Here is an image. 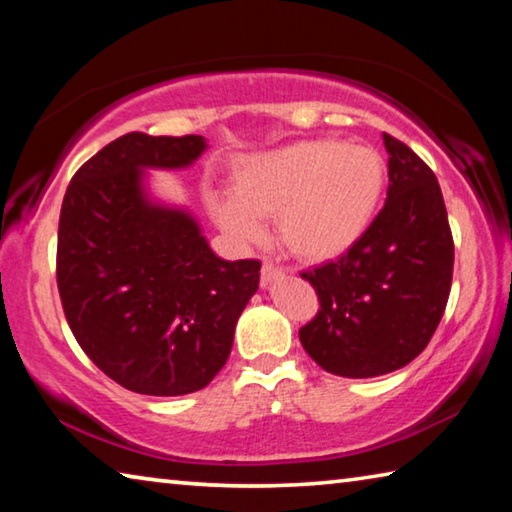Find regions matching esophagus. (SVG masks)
<instances>
[{
    "label": "esophagus",
    "instance_id": "1",
    "mask_svg": "<svg viewBox=\"0 0 512 512\" xmlns=\"http://www.w3.org/2000/svg\"><path fill=\"white\" fill-rule=\"evenodd\" d=\"M277 277H282L280 268H275L271 262H264L262 264V284H271Z\"/></svg>",
    "mask_w": 512,
    "mask_h": 512
}]
</instances>
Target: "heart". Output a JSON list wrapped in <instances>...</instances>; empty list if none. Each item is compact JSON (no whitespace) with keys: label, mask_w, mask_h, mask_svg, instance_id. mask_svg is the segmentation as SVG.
<instances>
[{"label":"heart","mask_w":512,"mask_h":512,"mask_svg":"<svg viewBox=\"0 0 512 512\" xmlns=\"http://www.w3.org/2000/svg\"><path fill=\"white\" fill-rule=\"evenodd\" d=\"M386 187V164L368 146L307 140L239 160L232 198H214L212 216L235 244L264 237L275 219L280 244L307 264L332 262L366 235Z\"/></svg>","instance_id":"obj_1"}]
</instances>
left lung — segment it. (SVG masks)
Returning a JSON list of instances; mask_svg holds the SVG:
<instances>
[{
  "label": "left lung",
  "mask_w": 512,
  "mask_h": 512,
  "mask_svg": "<svg viewBox=\"0 0 512 512\" xmlns=\"http://www.w3.org/2000/svg\"><path fill=\"white\" fill-rule=\"evenodd\" d=\"M388 194L359 244L302 277L320 309L300 343L320 368L366 379L427 348L452 289L454 241L443 192L409 146L384 133Z\"/></svg>",
  "instance_id": "left-lung-1"
}]
</instances>
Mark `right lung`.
Here are the masks:
<instances>
[{
    "label": "right lung",
    "mask_w": 512,
    "mask_h": 512,
    "mask_svg": "<svg viewBox=\"0 0 512 512\" xmlns=\"http://www.w3.org/2000/svg\"><path fill=\"white\" fill-rule=\"evenodd\" d=\"M205 137L128 133L69 183L56 277L83 352L128 391L196 393L230 357L235 327L259 287L257 259L214 255L201 223L149 189V169H187Z\"/></svg>",
    "instance_id": "add662e5"
}]
</instances>
